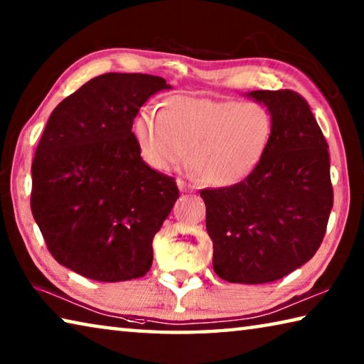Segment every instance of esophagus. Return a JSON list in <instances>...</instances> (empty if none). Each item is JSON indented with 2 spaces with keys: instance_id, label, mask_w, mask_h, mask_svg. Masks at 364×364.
I'll return each instance as SVG.
<instances>
[{
  "instance_id": "1",
  "label": "esophagus",
  "mask_w": 364,
  "mask_h": 364,
  "mask_svg": "<svg viewBox=\"0 0 364 364\" xmlns=\"http://www.w3.org/2000/svg\"><path fill=\"white\" fill-rule=\"evenodd\" d=\"M176 184L178 188H180V191H183V193H189V191H194V186L191 183H186L184 180H181V178H178L176 180Z\"/></svg>"
}]
</instances>
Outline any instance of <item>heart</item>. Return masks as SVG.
<instances>
[{
	"label": "heart",
	"mask_w": 364,
	"mask_h": 364,
	"mask_svg": "<svg viewBox=\"0 0 364 364\" xmlns=\"http://www.w3.org/2000/svg\"><path fill=\"white\" fill-rule=\"evenodd\" d=\"M134 134L151 167L173 170L191 151V165L202 180L231 186L260 165L273 136V120L255 102L171 96L160 110H141Z\"/></svg>",
	"instance_id": "obj_1"
}]
</instances>
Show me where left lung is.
Here are the masks:
<instances>
[{"mask_svg":"<svg viewBox=\"0 0 364 364\" xmlns=\"http://www.w3.org/2000/svg\"><path fill=\"white\" fill-rule=\"evenodd\" d=\"M268 107L273 136L260 165L232 186L202 189L213 269L239 284L278 281L316 254L334 191L324 134L304 96L250 91Z\"/></svg>","mask_w":364,"mask_h":364,"instance_id":"8db88e82","label":"left lung"}]
</instances>
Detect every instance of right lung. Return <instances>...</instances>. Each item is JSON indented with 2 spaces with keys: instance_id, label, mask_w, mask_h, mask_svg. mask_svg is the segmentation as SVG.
<instances>
[{
  "instance_id": "right-lung-1",
  "label": "right lung",
  "mask_w": 364,
  "mask_h": 364,
  "mask_svg": "<svg viewBox=\"0 0 364 364\" xmlns=\"http://www.w3.org/2000/svg\"><path fill=\"white\" fill-rule=\"evenodd\" d=\"M165 78L104 73L53 110L32 162L33 218L56 260L88 279L130 281L152 264V239L180 196L132 132Z\"/></svg>"
}]
</instances>
